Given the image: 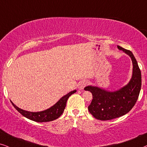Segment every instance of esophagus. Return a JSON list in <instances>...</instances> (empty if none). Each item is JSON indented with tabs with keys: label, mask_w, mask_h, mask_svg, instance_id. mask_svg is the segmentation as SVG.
I'll return each instance as SVG.
<instances>
[{
	"label": "esophagus",
	"mask_w": 147,
	"mask_h": 147,
	"mask_svg": "<svg viewBox=\"0 0 147 147\" xmlns=\"http://www.w3.org/2000/svg\"><path fill=\"white\" fill-rule=\"evenodd\" d=\"M88 82L86 80H83L79 83V84H78V87H79V88L83 89L86 86L88 85Z\"/></svg>",
	"instance_id": "obj_1"
}]
</instances>
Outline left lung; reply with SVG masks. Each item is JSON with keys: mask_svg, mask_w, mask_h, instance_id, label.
Here are the masks:
<instances>
[{"mask_svg": "<svg viewBox=\"0 0 147 147\" xmlns=\"http://www.w3.org/2000/svg\"><path fill=\"white\" fill-rule=\"evenodd\" d=\"M131 57L133 64L132 76L127 85L114 92L96 86L85 87L92 93V100L88 111L93 117L100 120H111L123 116L132 109L138 100L141 88V72L138 63L130 51L117 46Z\"/></svg>", "mask_w": 147, "mask_h": 147, "instance_id": "1", "label": "left lung"}]
</instances>
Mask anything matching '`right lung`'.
Here are the masks:
<instances>
[{"mask_svg":"<svg viewBox=\"0 0 147 147\" xmlns=\"http://www.w3.org/2000/svg\"><path fill=\"white\" fill-rule=\"evenodd\" d=\"M76 92V90H74L69 92L68 94L63 96L62 98H61L57 102V103L55 104L51 107L49 108L47 110H45V111L40 112H30L25 111V110L18 107L15 105L13 104L12 101L11 102L13 107L22 115H24V117L28 118V119L36 121V122H47V121H53V120L57 119L61 115V114L63 113L65 108L66 102L68 98Z\"/></svg>","mask_w":147,"mask_h":147,"instance_id":"right-lung-1","label":"right lung"}]
</instances>
